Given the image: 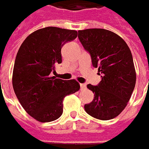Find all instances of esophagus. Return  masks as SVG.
Segmentation results:
<instances>
[{"instance_id":"34e87169","label":"esophagus","mask_w":149,"mask_h":149,"mask_svg":"<svg viewBox=\"0 0 149 149\" xmlns=\"http://www.w3.org/2000/svg\"><path fill=\"white\" fill-rule=\"evenodd\" d=\"M86 87H87V86H86V84H80L81 89H85V88H86Z\"/></svg>"}]
</instances>
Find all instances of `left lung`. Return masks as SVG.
<instances>
[{"mask_svg":"<svg viewBox=\"0 0 149 149\" xmlns=\"http://www.w3.org/2000/svg\"><path fill=\"white\" fill-rule=\"evenodd\" d=\"M78 32L84 48L91 54L93 66L103 74L97 86L87 85L94 99L85 104V111L96 119H113L126 108L135 88L136 73L131 50L123 38L109 30Z\"/></svg>","mask_w":149,"mask_h":149,"instance_id":"1","label":"left lung"}]
</instances>
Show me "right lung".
<instances>
[{
    "label": "right lung",
    "instance_id": "obj_1",
    "mask_svg": "<svg viewBox=\"0 0 149 149\" xmlns=\"http://www.w3.org/2000/svg\"><path fill=\"white\" fill-rule=\"evenodd\" d=\"M77 36L74 30L48 26L30 34L18 49L13 70V88L22 108L38 122L49 123L59 118L65 96L80 88L75 79L63 80L51 76L55 65L62 61V46Z\"/></svg>",
    "mask_w": 149,
    "mask_h": 149
}]
</instances>
